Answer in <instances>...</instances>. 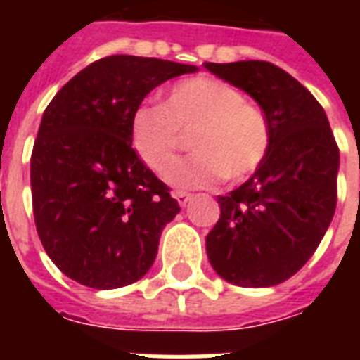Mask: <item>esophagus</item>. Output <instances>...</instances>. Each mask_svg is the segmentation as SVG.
Instances as JSON below:
<instances>
[{"label":"esophagus","instance_id":"1","mask_svg":"<svg viewBox=\"0 0 360 360\" xmlns=\"http://www.w3.org/2000/svg\"><path fill=\"white\" fill-rule=\"evenodd\" d=\"M175 200L179 202L181 207H185L186 203L192 200V194H191V192H185V191H177V192H175Z\"/></svg>","mask_w":360,"mask_h":360}]
</instances>
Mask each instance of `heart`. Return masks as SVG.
Listing matches in <instances>:
<instances>
[{
	"label": "heart",
	"instance_id": "1",
	"mask_svg": "<svg viewBox=\"0 0 360 360\" xmlns=\"http://www.w3.org/2000/svg\"><path fill=\"white\" fill-rule=\"evenodd\" d=\"M191 134L195 153L166 174L175 186H207L226 175L245 179L265 162L273 143L267 114L240 89L209 76L174 86L162 106H141L130 124L134 151L157 174L166 172Z\"/></svg>",
	"mask_w": 360,
	"mask_h": 360
}]
</instances>
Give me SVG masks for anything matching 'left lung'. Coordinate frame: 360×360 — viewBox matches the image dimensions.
Returning <instances> with one entry per match:
<instances>
[{"instance_id":"1","label":"left lung","mask_w":360,"mask_h":360,"mask_svg":"<svg viewBox=\"0 0 360 360\" xmlns=\"http://www.w3.org/2000/svg\"><path fill=\"white\" fill-rule=\"evenodd\" d=\"M203 65L248 93L273 130L265 162L239 188L219 196L220 219L205 237L209 262L231 284L276 285L312 257L333 220L338 146L321 104L276 65Z\"/></svg>"}]
</instances>
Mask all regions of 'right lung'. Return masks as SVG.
<instances>
[{"label": "right lung", "mask_w": 360, "mask_h": 360, "mask_svg": "<svg viewBox=\"0 0 360 360\" xmlns=\"http://www.w3.org/2000/svg\"><path fill=\"white\" fill-rule=\"evenodd\" d=\"M196 67L108 56L65 84L42 114L31 153L39 239L61 273L93 290L123 288L151 269L181 207L132 147L149 91Z\"/></svg>", "instance_id": "right-lung-1"}]
</instances>
